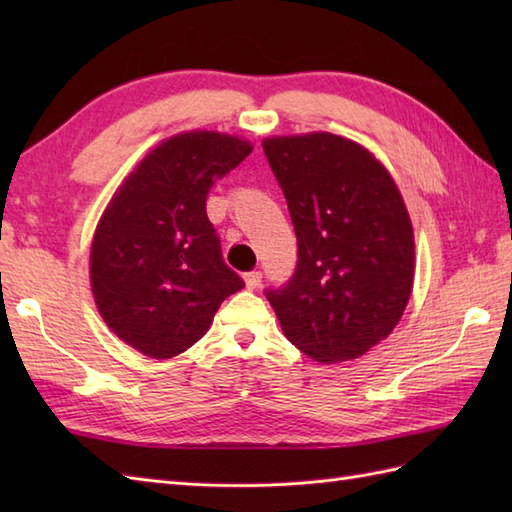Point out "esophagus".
Masks as SVG:
<instances>
[{
    "mask_svg": "<svg viewBox=\"0 0 512 512\" xmlns=\"http://www.w3.org/2000/svg\"><path fill=\"white\" fill-rule=\"evenodd\" d=\"M244 281L248 290H257L262 286V270H250V273L244 275Z\"/></svg>",
    "mask_w": 512,
    "mask_h": 512,
    "instance_id": "obj_1",
    "label": "esophagus"
}]
</instances>
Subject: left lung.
Instances as JSON below:
<instances>
[{"mask_svg": "<svg viewBox=\"0 0 512 512\" xmlns=\"http://www.w3.org/2000/svg\"><path fill=\"white\" fill-rule=\"evenodd\" d=\"M297 235V268L266 290L288 341L350 361L396 328L413 286V228L387 169L328 132L264 140Z\"/></svg>", "mask_w": 512, "mask_h": 512, "instance_id": "obj_1", "label": "left lung"}]
</instances>
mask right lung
<instances>
[{"label":"right lung","mask_w":512,"mask_h":512,"mask_svg":"<svg viewBox=\"0 0 512 512\" xmlns=\"http://www.w3.org/2000/svg\"><path fill=\"white\" fill-rule=\"evenodd\" d=\"M253 151L246 140L189 132L129 173L92 242L90 279L112 332L151 358H171L209 330L244 279L224 264L206 195Z\"/></svg>","instance_id":"obj_1"}]
</instances>
